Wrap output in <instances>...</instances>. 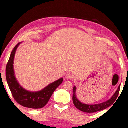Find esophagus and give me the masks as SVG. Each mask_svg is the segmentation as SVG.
Returning <instances> with one entry per match:
<instances>
[{
  "label": "esophagus",
  "mask_w": 128,
  "mask_h": 128,
  "mask_svg": "<svg viewBox=\"0 0 128 128\" xmlns=\"http://www.w3.org/2000/svg\"><path fill=\"white\" fill-rule=\"evenodd\" d=\"M66 78L67 79H72V78H73V76H72V74H70L67 73L66 74Z\"/></svg>",
  "instance_id": "34e87169"
}]
</instances>
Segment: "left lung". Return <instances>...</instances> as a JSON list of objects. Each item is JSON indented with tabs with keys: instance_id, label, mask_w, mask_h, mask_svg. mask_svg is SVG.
<instances>
[{
	"instance_id": "obj_1",
	"label": "left lung",
	"mask_w": 128,
	"mask_h": 128,
	"mask_svg": "<svg viewBox=\"0 0 128 128\" xmlns=\"http://www.w3.org/2000/svg\"><path fill=\"white\" fill-rule=\"evenodd\" d=\"M76 87H74V95L72 96V100H73V103L74 104L75 106L79 110L82 111V112H85V113H95V112H99V111L103 110L106 109L108 107L110 106L111 105L113 104V103L116 100V98L118 97V94H119L120 90V86L118 87V90L116 92L115 94H114L112 98L110 99L108 101L102 103V104H94V105H90V104H82L78 99L76 98L75 93H76Z\"/></svg>"
}]
</instances>
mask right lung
I'll use <instances>...</instances> for the list:
<instances>
[{"mask_svg": "<svg viewBox=\"0 0 128 128\" xmlns=\"http://www.w3.org/2000/svg\"><path fill=\"white\" fill-rule=\"evenodd\" d=\"M19 44L18 43L12 51L6 66V78L9 88L13 97L18 104L26 108H41L48 104L55 90L62 83L63 78L58 80L43 90L37 92H30L23 88L15 78L13 67L14 56Z\"/></svg>", "mask_w": 128, "mask_h": 128, "instance_id": "obj_1", "label": "right lung"}]
</instances>
